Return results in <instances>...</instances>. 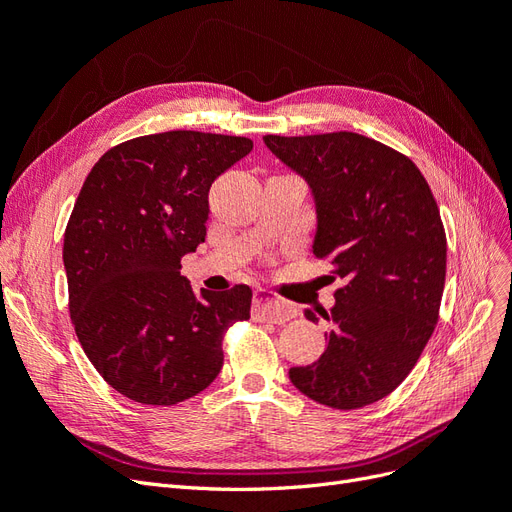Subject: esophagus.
Listing matches in <instances>:
<instances>
[{
	"label": "esophagus",
	"mask_w": 512,
	"mask_h": 512,
	"mask_svg": "<svg viewBox=\"0 0 512 512\" xmlns=\"http://www.w3.org/2000/svg\"><path fill=\"white\" fill-rule=\"evenodd\" d=\"M252 316L256 320H269L275 324H284L297 316V307L288 301L273 297L267 290H258L252 305Z\"/></svg>",
	"instance_id": "esophagus-1"
}]
</instances>
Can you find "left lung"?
Here are the masks:
<instances>
[{
  "label": "left lung",
  "instance_id": "left-lung-1",
  "mask_svg": "<svg viewBox=\"0 0 512 512\" xmlns=\"http://www.w3.org/2000/svg\"><path fill=\"white\" fill-rule=\"evenodd\" d=\"M265 145L297 170L316 198L314 254L342 277L327 350L290 382L322 406L356 410L393 393L436 329L446 277V232L418 166L356 132L267 134Z\"/></svg>",
  "mask_w": 512,
  "mask_h": 512
}]
</instances>
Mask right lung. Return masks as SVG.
<instances>
[{
  "mask_svg": "<svg viewBox=\"0 0 512 512\" xmlns=\"http://www.w3.org/2000/svg\"><path fill=\"white\" fill-rule=\"evenodd\" d=\"M245 136L173 130L115 145L94 164L64 235L68 309L87 359L117 393L175 406L205 391L252 290L194 292L181 256L205 241L209 190L245 158Z\"/></svg>",
  "mask_w": 512,
  "mask_h": 512,
  "instance_id": "1",
  "label": "right lung"
}]
</instances>
